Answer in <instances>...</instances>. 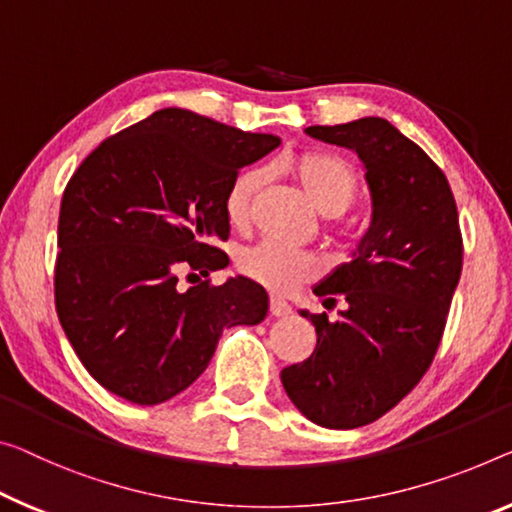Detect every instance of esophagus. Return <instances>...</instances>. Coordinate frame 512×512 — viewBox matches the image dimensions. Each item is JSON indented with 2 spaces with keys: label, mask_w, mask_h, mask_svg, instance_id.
<instances>
[{
  "label": "esophagus",
  "mask_w": 512,
  "mask_h": 512,
  "mask_svg": "<svg viewBox=\"0 0 512 512\" xmlns=\"http://www.w3.org/2000/svg\"><path fill=\"white\" fill-rule=\"evenodd\" d=\"M270 313L274 318H283L290 313V306L286 300H281V297H270Z\"/></svg>",
  "instance_id": "esophagus-1"
}]
</instances>
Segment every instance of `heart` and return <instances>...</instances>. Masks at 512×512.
Wrapping results in <instances>:
<instances>
[{"label":"heart","instance_id":"1","mask_svg":"<svg viewBox=\"0 0 512 512\" xmlns=\"http://www.w3.org/2000/svg\"><path fill=\"white\" fill-rule=\"evenodd\" d=\"M302 194L320 215L338 217L355 203L359 194V174L345 157L329 151H304L281 164ZM265 174L247 169L233 178L226 192L224 212L233 229H245L251 206L261 192ZM238 270L247 279L261 283L274 293H290L318 274V258L309 251L286 249L274 242H258L238 256Z\"/></svg>","mask_w":512,"mask_h":512}]
</instances>
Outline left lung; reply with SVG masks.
I'll list each match as a JSON object with an SVG mask.
<instances>
[{"mask_svg": "<svg viewBox=\"0 0 512 512\" xmlns=\"http://www.w3.org/2000/svg\"><path fill=\"white\" fill-rule=\"evenodd\" d=\"M311 137L357 151L373 196V222L350 263L313 288L338 320L302 311L316 327L309 359L281 382L322 428L366 426L396 407L435 359L462 272V233L451 185L421 146L368 116L311 125Z\"/></svg>", "mask_w": 512, "mask_h": 512, "instance_id": "left-lung-1", "label": "left lung"}]
</instances>
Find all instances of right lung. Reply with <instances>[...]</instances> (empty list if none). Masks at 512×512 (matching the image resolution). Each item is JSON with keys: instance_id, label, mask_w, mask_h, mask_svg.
<instances>
[{"instance_id": "add662e5", "label": "right lung", "mask_w": 512, "mask_h": 512, "mask_svg": "<svg viewBox=\"0 0 512 512\" xmlns=\"http://www.w3.org/2000/svg\"><path fill=\"white\" fill-rule=\"evenodd\" d=\"M277 146L274 135L169 107L107 137L70 176L54 304L102 387L137 405L164 403L206 371L222 329L267 316L258 283L212 286L208 274L229 265L217 242L231 231L233 178Z\"/></svg>"}]
</instances>
